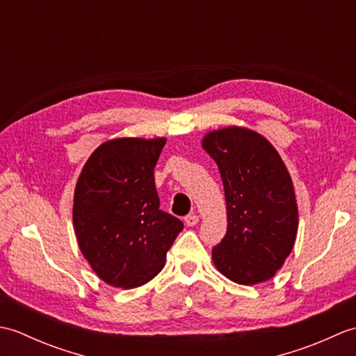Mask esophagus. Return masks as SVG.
Returning a JSON list of instances; mask_svg holds the SVG:
<instances>
[{"instance_id": "esophagus-1", "label": "esophagus", "mask_w": 356, "mask_h": 356, "mask_svg": "<svg viewBox=\"0 0 356 356\" xmlns=\"http://www.w3.org/2000/svg\"><path fill=\"white\" fill-rule=\"evenodd\" d=\"M185 223H186V226H194V225H197L199 223V216L197 214H188L185 218Z\"/></svg>"}]
</instances>
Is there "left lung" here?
<instances>
[{
  "label": "left lung",
  "mask_w": 356,
  "mask_h": 356,
  "mask_svg": "<svg viewBox=\"0 0 356 356\" xmlns=\"http://www.w3.org/2000/svg\"><path fill=\"white\" fill-rule=\"evenodd\" d=\"M202 147L214 159L225 188L228 229L213 249L217 270L251 286L272 278L295 245L298 207L283 159L245 127L209 131Z\"/></svg>",
  "instance_id": "1"
}]
</instances>
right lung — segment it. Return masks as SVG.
Wrapping results in <instances>:
<instances>
[{
	"instance_id": "add662e5",
	"label": "right lung",
	"mask_w": 356,
	"mask_h": 356,
	"mask_svg": "<svg viewBox=\"0 0 356 356\" xmlns=\"http://www.w3.org/2000/svg\"><path fill=\"white\" fill-rule=\"evenodd\" d=\"M165 138L104 142L82 168L73 226L82 255L102 282L133 289L165 266L184 223L159 208L154 166Z\"/></svg>"
}]
</instances>
